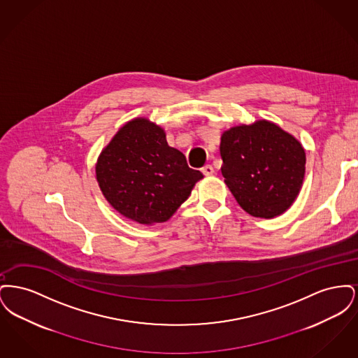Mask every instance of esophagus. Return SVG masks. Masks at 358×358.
<instances>
[{
	"label": "esophagus",
	"instance_id": "esophagus-1",
	"mask_svg": "<svg viewBox=\"0 0 358 358\" xmlns=\"http://www.w3.org/2000/svg\"><path fill=\"white\" fill-rule=\"evenodd\" d=\"M203 173H204L205 176H212L213 174V168H212V165H205L204 168L201 169Z\"/></svg>",
	"mask_w": 358,
	"mask_h": 358
}]
</instances>
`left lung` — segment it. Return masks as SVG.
Listing matches in <instances>:
<instances>
[{
	"instance_id": "8db88e82",
	"label": "left lung",
	"mask_w": 358,
	"mask_h": 358,
	"mask_svg": "<svg viewBox=\"0 0 358 358\" xmlns=\"http://www.w3.org/2000/svg\"><path fill=\"white\" fill-rule=\"evenodd\" d=\"M222 173L238 205L251 216L271 219L287 210L305 177L302 145L279 126L257 120L225 131Z\"/></svg>"
}]
</instances>
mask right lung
Listing matches in <instances>:
<instances>
[{
  "instance_id": "right-lung-1",
  "label": "right lung",
  "mask_w": 358,
  "mask_h": 358,
  "mask_svg": "<svg viewBox=\"0 0 358 358\" xmlns=\"http://www.w3.org/2000/svg\"><path fill=\"white\" fill-rule=\"evenodd\" d=\"M203 173L189 168L164 130L143 118L124 124L103 150L96 180L106 200L141 224L166 222Z\"/></svg>"
}]
</instances>
